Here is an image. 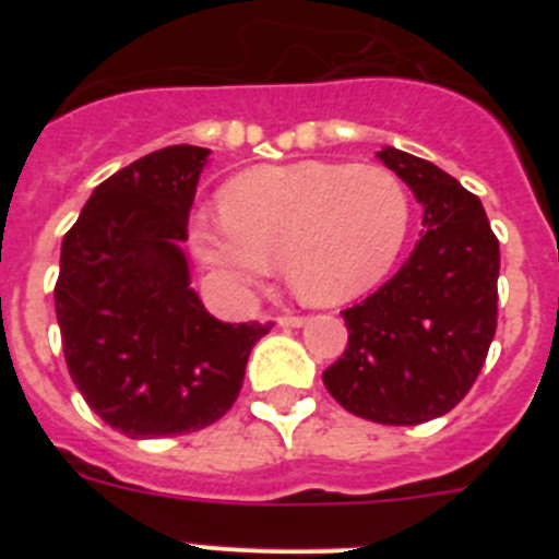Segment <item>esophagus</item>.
Segmentation results:
<instances>
[{"label": "esophagus", "instance_id": "1", "mask_svg": "<svg viewBox=\"0 0 559 559\" xmlns=\"http://www.w3.org/2000/svg\"><path fill=\"white\" fill-rule=\"evenodd\" d=\"M276 324H280V328H302L305 316H280Z\"/></svg>", "mask_w": 559, "mask_h": 559}]
</instances>
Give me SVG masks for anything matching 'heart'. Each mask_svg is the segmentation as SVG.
Masks as SVG:
<instances>
[{
  "label": "heart",
  "instance_id": "b5f03b06",
  "mask_svg": "<svg viewBox=\"0 0 559 559\" xmlns=\"http://www.w3.org/2000/svg\"><path fill=\"white\" fill-rule=\"evenodd\" d=\"M221 215L190 221L187 240L221 290L246 296L274 263L310 308L367 294L394 269L412 229V199L380 165L294 162L237 173Z\"/></svg>",
  "mask_w": 559,
  "mask_h": 559
}]
</instances>
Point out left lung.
I'll list each match as a JSON object with an SVG mask.
<instances>
[{"label":"left lung","instance_id":"left-lung-1","mask_svg":"<svg viewBox=\"0 0 559 559\" xmlns=\"http://www.w3.org/2000/svg\"><path fill=\"white\" fill-rule=\"evenodd\" d=\"M378 159L423 204V235L403 269L344 310L347 349L322 374L349 414L419 426L451 412L496 335L498 240L481 201L433 162L397 147Z\"/></svg>","mask_w":559,"mask_h":559}]
</instances>
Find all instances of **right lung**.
<instances>
[{
  "mask_svg": "<svg viewBox=\"0 0 559 559\" xmlns=\"http://www.w3.org/2000/svg\"><path fill=\"white\" fill-rule=\"evenodd\" d=\"M206 147L170 145L95 187L61 243L56 316L88 408L131 439L179 437L224 417L271 324L204 308L181 249Z\"/></svg>",
  "mask_w": 559,
  "mask_h": 559,
  "instance_id": "add662e5",
  "label": "right lung"
}]
</instances>
